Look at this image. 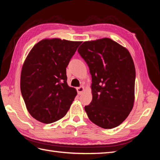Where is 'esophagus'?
Masks as SVG:
<instances>
[{"label": "esophagus", "mask_w": 160, "mask_h": 160, "mask_svg": "<svg viewBox=\"0 0 160 160\" xmlns=\"http://www.w3.org/2000/svg\"><path fill=\"white\" fill-rule=\"evenodd\" d=\"M76 89H77L78 94V95H81V94H82V92L84 91V87H78Z\"/></svg>", "instance_id": "34e87169"}]
</instances>
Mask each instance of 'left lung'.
<instances>
[{
    "instance_id": "8db88e82",
    "label": "left lung",
    "mask_w": 160,
    "mask_h": 160,
    "mask_svg": "<svg viewBox=\"0 0 160 160\" xmlns=\"http://www.w3.org/2000/svg\"><path fill=\"white\" fill-rule=\"evenodd\" d=\"M78 52L92 78V101L84 107L88 117L103 128L118 127L134 103L135 69L130 53L107 38L84 42Z\"/></svg>"
}]
</instances>
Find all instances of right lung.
I'll use <instances>...</instances> for the list:
<instances>
[{
    "label": "right lung",
    "instance_id": "1",
    "mask_svg": "<svg viewBox=\"0 0 160 160\" xmlns=\"http://www.w3.org/2000/svg\"><path fill=\"white\" fill-rule=\"evenodd\" d=\"M81 42L45 39L32 49L24 62L20 90L29 113L50 124L63 118L77 95L68 86L66 68Z\"/></svg>",
    "mask_w": 160,
    "mask_h": 160
}]
</instances>
